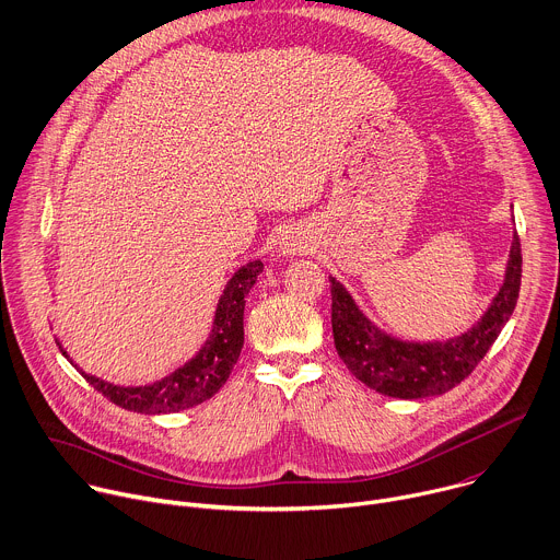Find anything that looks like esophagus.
<instances>
[{"mask_svg":"<svg viewBox=\"0 0 560 560\" xmlns=\"http://www.w3.org/2000/svg\"><path fill=\"white\" fill-rule=\"evenodd\" d=\"M279 248H281L283 255H296V253L301 250L299 242H294V240H290V237H285V240L279 244Z\"/></svg>","mask_w":560,"mask_h":560,"instance_id":"obj_1","label":"esophagus"}]
</instances>
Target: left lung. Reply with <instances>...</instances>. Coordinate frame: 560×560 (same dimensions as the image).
<instances>
[{"instance_id":"left-lung-1","label":"left lung","mask_w":560,"mask_h":560,"mask_svg":"<svg viewBox=\"0 0 560 560\" xmlns=\"http://www.w3.org/2000/svg\"><path fill=\"white\" fill-rule=\"evenodd\" d=\"M521 242L512 240L505 281L481 320L446 342H402L371 325L349 292L331 281V331L340 360L351 374L389 398L442 396L468 378L514 312L521 288Z\"/></svg>"}]
</instances>
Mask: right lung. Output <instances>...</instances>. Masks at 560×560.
Returning <instances> with one entry per match:
<instances>
[{"mask_svg":"<svg viewBox=\"0 0 560 560\" xmlns=\"http://www.w3.org/2000/svg\"><path fill=\"white\" fill-rule=\"evenodd\" d=\"M261 270V261H250L233 275V279L226 283L224 294L220 296L213 331L207 345L194 360L173 371L171 376L162 378L160 383H153L149 387H118L98 381L79 369L81 376L116 407L144 416L175 413L211 400L226 385L231 371L242 353L246 294L255 285L257 275ZM57 345L61 353L68 358L59 340Z\"/></svg>","mask_w":560,"mask_h":560,"instance_id":"right-lung-1","label":"right lung"}]
</instances>
